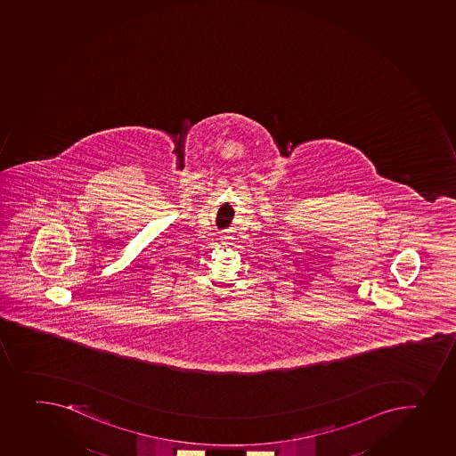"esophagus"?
<instances>
[{
	"instance_id": "esophagus-1",
	"label": "esophagus",
	"mask_w": 456,
	"mask_h": 456,
	"mask_svg": "<svg viewBox=\"0 0 456 456\" xmlns=\"http://www.w3.org/2000/svg\"><path fill=\"white\" fill-rule=\"evenodd\" d=\"M219 243H221L222 246H225V248H228V246H231V244H232V239H231L230 235H221V239H219Z\"/></svg>"
}]
</instances>
